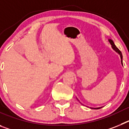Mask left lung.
I'll return each mask as SVG.
<instances>
[{
  "instance_id": "obj_1",
  "label": "left lung",
  "mask_w": 129,
  "mask_h": 129,
  "mask_svg": "<svg viewBox=\"0 0 129 129\" xmlns=\"http://www.w3.org/2000/svg\"><path fill=\"white\" fill-rule=\"evenodd\" d=\"M109 43H110V44L112 45V49H113L116 52H117V53H118V54L120 55V57H121V64H122V65H123V60H122V58H123V56H122V53H121V51L119 50V49L118 48L116 47V45L114 44V43L113 41L111 39H109ZM101 107H98V108H91L90 107V109H101Z\"/></svg>"
}]
</instances>
